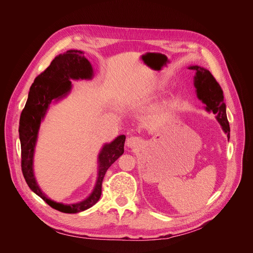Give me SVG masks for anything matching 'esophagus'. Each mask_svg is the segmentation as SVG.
<instances>
[{
	"label": "esophagus",
	"instance_id": "1",
	"mask_svg": "<svg viewBox=\"0 0 253 253\" xmlns=\"http://www.w3.org/2000/svg\"><path fill=\"white\" fill-rule=\"evenodd\" d=\"M141 139L138 137V136H130L128 139H127V145L129 148H135V147H138V145L141 144Z\"/></svg>",
	"mask_w": 253,
	"mask_h": 253
}]
</instances>
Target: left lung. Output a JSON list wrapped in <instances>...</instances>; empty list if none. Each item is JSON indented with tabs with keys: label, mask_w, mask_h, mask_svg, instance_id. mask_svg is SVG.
Returning <instances> with one entry per match:
<instances>
[{
	"label": "left lung",
	"mask_w": 253,
	"mask_h": 253,
	"mask_svg": "<svg viewBox=\"0 0 253 253\" xmlns=\"http://www.w3.org/2000/svg\"><path fill=\"white\" fill-rule=\"evenodd\" d=\"M189 69L196 72L195 87L199 99H201L206 104L207 111H212L216 115L217 121L230 138V125L227 112H225V103L223 102V92L221 87L209 71L198 65L190 66Z\"/></svg>",
	"instance_id": "obj_1"
}]
</instances>
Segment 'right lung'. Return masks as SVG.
I'll use <instances>...</instances> for the list:
<instances>
[{"instance_id":"1","label":"right lung","mask_w":253,"mask_h":253,"mask_svg":"<svg viewBox=\"0 0 253 253\" xmlns=\"http://www.w3.org/2000/svg\"><path fill=\"white\" fill-rule=\"evenodd\" d=\"M93 70L84 53L79 50H69L52 60L48 68L40 74L31 86L29 98L20 115L19 138L21 145V170L30 189L52 208L63 213H78L92 207L101 196L102 180L110 166L124 153L125 135L118 136L114 141L105 144L98 156L99 171L94 191L83 202L63 205L48 199L40 190L33 172L34 149L37 141L40 124L49 104L53 99L65 96L72 88L70 80L91 79Z\"/></svg>"}]
</instances>
